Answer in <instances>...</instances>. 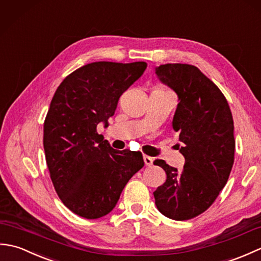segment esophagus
Masks as SVG:
<instances>
[{"mask_svg":"<svg viewBox=\"0 0 261 261\" xmlns=\"http://www.w3.org/2000/svg\"><path fill=\"white\" fill-rule=\"evenodd\" d=\"M143 160H145V164H146V166H148V167H150V166H152L153 159H152L151 157H149V156H143Z\"/></svg>","mask_w":261,"mask_h":261,"instance_id":"obj_1","label":"esophagus"}]
</instances>
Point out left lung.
Instances as JSON below:
<instances>
[{"label":"left lung","instance_id":"8db88e82","mask_svg":"<svg viewBox=\"0 0 261 261\" xmlns=\"http://www.w3.org/2000/svg\"><path fill=\"white\" fill-rule=\"evenodd\" d=\"M156 75L178 96L173 129L179 132L181 171L156 159L167 179L153 192L159 212L190 220L206 211L225 186L234 162L233 119L228 101L214 83L193 65L166 64Z\"/></svg>","mask_w":261,"mask_h":261}]
</instances>
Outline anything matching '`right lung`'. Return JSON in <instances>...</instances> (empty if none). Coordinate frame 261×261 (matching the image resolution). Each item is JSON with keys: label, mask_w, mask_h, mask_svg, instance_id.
I'll use <instances>...</instances> for the list:
<instances>
[{"label": "right lung", "mask_w": 261, "mask_h": 261, "mask_svg": "<svg viewBox=\"0 0 261 261\" xmlns=\"http://www.w3.org/2000/svg\"><path fill=\"white\" fill-rule=\"evenodd\" d=\"M147 63L97 62L76 69L62 82L43 124V148L59 198L88 220L109 214L143 163L142 153L115 150L98 135L109 125L120 96L139 80Z\"/></svg>", "instance_id": "obj_1"}]
</instances>
